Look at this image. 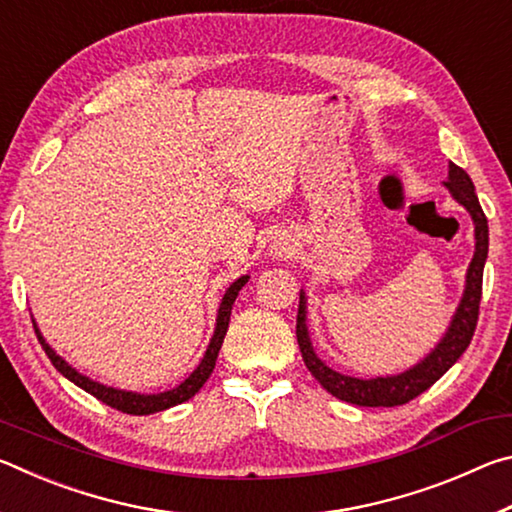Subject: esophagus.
<instances>
[{"instance_id":"obj_1","label":"esophagus","mask_w":512,"mask_h":512,"mask_svg":"<svg viewBox=\"0 0 512 512\" xmlns=\"http://www.w3.org/2000/svg\"><path fill=\"white\" fill-rule=\"evenodd\" d=\"M293 253V246H291V241L289 239H277L275 244L271 246V255H275V257H289Z\"/></svg>"}]
</instances>
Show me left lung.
<instances>
[{"label": "left lung", "instance_id": "1", "mask_svg": "<svg viewBox=\"0 0 512 512\" xmlns=\"http://www.w3.org/2000/svg\"><path fill=\"white\" fill-rule=\"evenodd\" d=\"M445 189L452 194L458 205H463L467 214L474 221V257L465 273V289L461 302L454 311L449 327L445 329L443 339H440L427 357L420 359L409 370L400 372V375H386V377H350L343 372H336L329 368L327 363L318 357L311 343L309 327H307V296L305 289H300V305H298V325L296 336L302 352V361L309 368L311 375L318 379V384L325 388L327 393L339 397L343 402L357 404V406H400L411 402L413 397L427 391L429 386L445 375V372L461 359V354L470 345L476 320H479V302H481V284H483V266L488 259V219L476 198L474 185L467 173L449 162V176L445 180Z\"/></svg>", "mask_w": 512, "mask_h": 512}]
</instances>
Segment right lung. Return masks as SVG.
<instances>
[{
  "instance_id": "1",
  "label": "right lung",
  "mask_w": 512,
  "mask_h": 512,
  "mask_svg": "<svg viewBox=\"0 0 512 512\" xmlns=\"http://www.w3.org/2000/svg\"><path fill=\"white\" fill-rule=\"evenodd\" d=\"M248 280H250V275H241V277H237L235 282L230 284L228 289H225L223 298H221V305H219V309H216V325H214V334H212V339H210V345H207L203 359L194 368L192 375H189L185 381H180L176 388H171V391H162V393L124 391V388L106 386V384H101V381L90 379L88 375H83V372H79L76 368L69 366V363L63 357H60V354L45 341V336H42V332L38 329V323H36V320H33V316H31V320H33V329H36L42 350L47 352L49 361L54 363L60 375L67 377L69 381H74V384L79 386V388H83L85 393L94 395V397H97V400H101L103 404H108V406H112V409H117L121 413L151 415V413L171 409V406L192 400V397L198 391H201V386L205 384L207 377L212 375V370L216 366V357H219V350H221V345H223L225 332H228L232 305H235V300L239 296L241 287H244Z\"/></svg>"
}]
</instances>
